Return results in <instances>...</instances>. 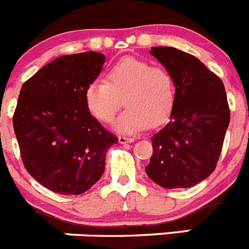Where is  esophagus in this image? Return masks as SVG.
I'll list each match as a JSON object with an SVG mask.
<instances>
[{
    "mask_svg": "<svg viewBox=\"0 0 249 249\" xmlns=\"http://www.w3.org/2000/svg\"><path fill=\"white\" fill-rule=\"evenodd\" d=\"M133 141H135V138H131V137H124V136H120V137H118V142H120L121 144L131 143V142H133Z\"/></svg>",
    "mask_w": 249,
    "mask_h": 249,
    "instance_id": "esophagus-1",
    "label": "esophagus"
}]
</instances>
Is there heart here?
<instances>
[{
    "mask_svg": "<svg viewBox=\"0 0 249 249\" xmlns=\"http://www.w3.org/2000/svg\"><path fill=\"white\" fill-rule=\"evenodd\" d=\"M123 96L127 109L114 122V129L123 135H135L168 118L175 105V83L164 68L124 57L107 71L106 81H93L83 93L89 111L103 123L112 122Z\"/></svg>",
    "mask_w": 249,
    "mask_h": 249,
    "instance_id": "b5f03b06",
    "label": "heart"
}]
</instances>
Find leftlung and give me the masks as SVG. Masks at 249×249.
Segmentation results:
<instances>
[{
	"mask_svg": "<svg viewBox=\"0 0 249 249\" xmlns=\"http://www.w3.org/2000/svg\"><path fill=\"white\" fill-rule=\"evenodd\" d=\"M149 53L172 76L175 105L169 121L152 137L153 155L146 167L163 188H188L214 171L230 124L223 82L198 58L173 47Z\"/></svg>",
	"mask_w": 249,
	"mask_h": 249,
	"instance_id": "left-lung-1",
	"label": "left lung"
}]
</instances>
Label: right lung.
Segmentation results:
<instances>
[{
    "label": "right lung",
    "instance_id": "1",
    "mask_svg": "<svg viewBox=\"0 0 249 249\" xmlns=\"http://www.w3.org/2000/svg\"><path fill=\"white\" fill-rule=\"evenodd\" d=\"M105 54L89 51L53 59L23 83L13 129L27 172L61 195H81L105 172L118 143L86 106V87L100 76Z\"/></svg>",
    "mask_w": 249,
    "mask_h": 249
}]
</instances>
